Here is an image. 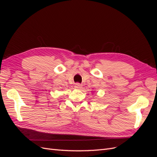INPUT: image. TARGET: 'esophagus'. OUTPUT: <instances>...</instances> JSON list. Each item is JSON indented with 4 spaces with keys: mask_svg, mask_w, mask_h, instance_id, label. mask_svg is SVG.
<instances>
[{
    "mask_svg": "<svg viewBox=\"0 0 157 157\" xmlns=\"http://www.w3.org/2000/svg\"><path fill=\"white\" fill-rule=\"evenodd\" d=\"M82 85L80 84H79V83H76L75 84V87L77 88V89H78V90H80V89H81L82 88Z\"/></svg>",
    "mask_w": 157,
    "mask_h": 157,
    "instance_id": "1",
    "label": "esophagus"
}]
</instances>
